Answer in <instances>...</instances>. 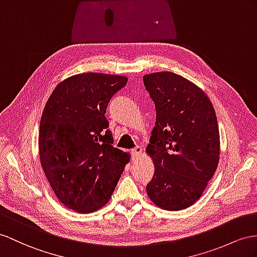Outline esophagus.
Returning <instances> with one entry per match:
<instances>
[{
  "instance_id": "34e87169",
  "label": "esophagus",
  "mask_w": 257,
  "mask_h": 257,
  "mask_svg": "<svg viewBox=\"0 0 257 257\" xmlns=\"http://www.w3.org/2000/svg\"><path fill=\"white\" fill-rule=\"evenodd\" d=\"M142 153V149H141V147H136L135 149H133L131 150V154H133V157H138V156H140V154Z\"/></svg>"
}]
</instances>
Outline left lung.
I'll return each instance as SVG.
<instances>
[{
  "label": "left lung",
  "instance_id": "1",
  "mask_svg": "<svg viewBox=\"0 0 257 257\" xmlns=\"http://www.w3.org/2000/svg\"><path fill=\"white\" fill-rule=\"evenodd\" d=\"M143 82L156 110L147 147L155 173L147 193L163 209H185L200 199L218 165L215 109L203 90L174 72L149 74Z\"/></svg>",
  "mask_w": 257,
  "mask_h": 257
}]
</instances>
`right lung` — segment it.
<instances>
[{
	"label": "right lung",
	"instance_id": "right-lung-1",
	"mask_svg": "<svg viewBox=\"0 0 257 257\" xmlns=\"http://www.w3.org/2000/svg\"><path fill=\"white\" fill-rule=\"evenodd\" d=\"M128 78L87 72L56 85L45 104L39 130L41 165L65 206L95 212L106 204L129 162L113 147L105 117L110 98Z\"/></svg>",
	"mask_w": 257,
	"mask_h": 257
}]
</instances>
